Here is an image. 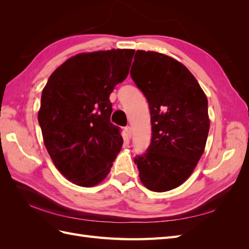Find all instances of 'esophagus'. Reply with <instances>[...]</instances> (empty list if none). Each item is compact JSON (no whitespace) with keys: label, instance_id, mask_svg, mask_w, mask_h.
<instances>
[{"label":"esophagus","instance_id":"1","mask_svg":"<svg viewBox=\"0 0 249 249\" xmlns=\"http://www.w3.org/2000/svg\"><path fill=\"white\" fill-rule=\"evenodd\" d=\"M124 133H125L126 138L130 139L132 137V129H131V126H125L124 127Z\"/></svg>","mask_w":249,"mask_h":249}]
</instances>
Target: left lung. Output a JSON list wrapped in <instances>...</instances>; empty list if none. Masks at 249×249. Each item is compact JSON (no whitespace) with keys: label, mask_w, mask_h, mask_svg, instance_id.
<instances>
[{"label":"left lung","mask_w":249,"mask_h":249,"mask_svg":"<svg viewBox=\"0 0 249 249\" xmlns=\"http://www.w3.org/2000/svg\"><path fill=\"white\" fill-rule=\"evenodd\" d=\"M131 77L148 102L152 139L134 158L141 183L155 192L182 185L205 150L208 100L186 66L161 53L137 51Z\"/></svg>","instance_id":"obj_1"}]
</instances>
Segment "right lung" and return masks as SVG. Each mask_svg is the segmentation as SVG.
<instances>
[{
	"label": "right lung",
	"instance_id": "obj_1",
	"mask_svg": "<svg viewBox=\"0 0 249 249\" xmlns=\"http://www.w3.org/2000/svg\"><path fill=\"white\" fill-rule=\"evenodd\" d=\"M134 50L78 54L51 74L41 94L38 123L57 169L71 183L91 187L109 173L123 146L110 120L113 89L129 73Z\"/></svg>",
	"mask_w": 249,
	"mask_h": 249
}]
</instances>
